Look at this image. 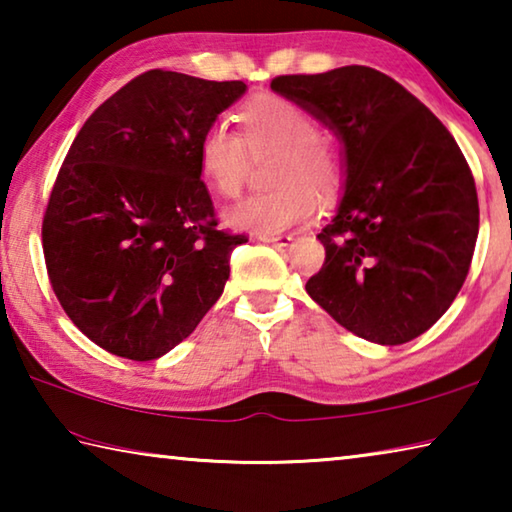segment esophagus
Segmentation results:
<instances>
[{
  "label": "esophagus",
  "mask_w": 512,
  "mask_h": 512,
  "mask_svg": "<svg viewBox=\"0 0 512 512\" xmlns=\"http://www.w3.org/2000/svg\"><path fill=\"white\" fill-rule=\"evenodd\" d=\"M264 244H273V246H289L293 241V235H262L259 237Z\"/></svg>",
  "instance_id": "34e87169"
}]
</instances>
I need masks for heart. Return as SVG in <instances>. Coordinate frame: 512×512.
I'll return each mask as SVG.
<instances>
[{"label": "heart", "instance_id": "obj_1", "mask_svg": "<svg viewBox=\"0 0 512 512\" xmlns=\"http://www.w3.org/2000/svg\"><path fill=\"white\" fill-rule=\"evenodd\" d=\"M244 137L228 121H214L198 140L201 176L223 196H237L244 185L250 155L277 153L271 192L253 194L225 210V223L255 235H277L311 219L317 192H332L339 180V160L318 137V126L289 99L262 94L241 110Z\"/></svg>", "mask_w": 512, "mask_h": 512}]
</instances>
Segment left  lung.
I'll return each instance as SVG.
<instances>
[{
  "label": "left lung",
  "instance_id": "left-lung-1",
  "mask_svg": "<svg viewBox=\"0 0 512 512\" xmlns=\"http://www.w3.org/2000/svg\"><path fill=\"white\" fill-rule=\"evenodd\" d=\"M271 90L343 144V196L307 293L348 332L402 345L461 291L479 235L472 171L440 119L391 76L348 65Z\"/></svg>",
  "mask_w": 512,
  "mask_h": 512
}]
</instances>
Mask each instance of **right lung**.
<instances>
[{"label":"right lung","instance_id":"right-lung-1","mask_svg":"<svg viewBox=\"0 0 512 512\" xmlns=\"http://www.w3.org/2000/svg\"><path fill=\"white\" fill-rule=\"evenodd\" d=\"M241 81L151 69L101 103L51 189L42 248L56 298L99 348L151 361L221 298L232 248L216 230L196 149Z\"/></svg>","mask_w":512,"mask_h":512}]
</instances>
